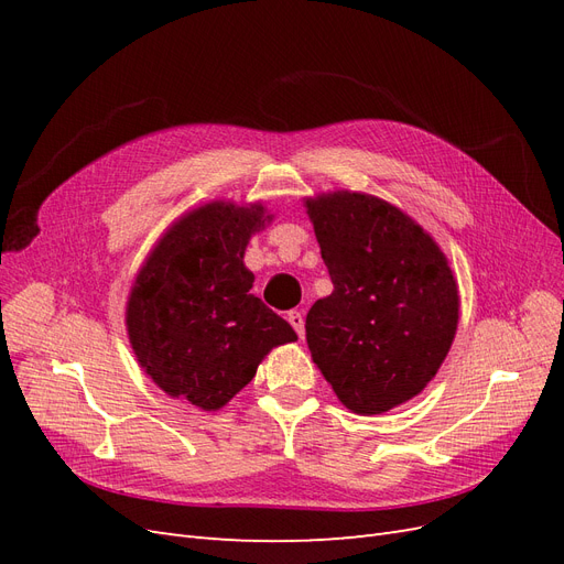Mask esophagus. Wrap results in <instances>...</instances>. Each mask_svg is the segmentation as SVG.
<instances>
[{
    "label": "esophagus",
    "mask_w": 564,
    "mask_h": 564,
    "mask_svg": "<svg viewBox=\"0 0 564 564\" xmlns=\"http://www.w3.org/2000/svg\"><path fill=\"white\" fill-rule=\"evenodd\" d=\"M289 324H292V327L296 329V334H299V338H303V334H305V319H303V313H299V311H292L289 313Z\"/></svg>",
    "instance_id": "obj_1"
}]
</instances>
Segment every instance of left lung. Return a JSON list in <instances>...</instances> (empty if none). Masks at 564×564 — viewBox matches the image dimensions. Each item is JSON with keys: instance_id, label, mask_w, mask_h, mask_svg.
<instances>
[{"instance_id": "obj_1", "label": "left lung", "mask_w": 564, "mask_h": 564, "mask_svg": "<svg viewBox=\"0 0 564 564\" xmlns=\"http://www.w3.org/2000/svg\"><path fill=\"white\" fill-rule=\"evenodd\" d=\"M334 292L305 317L313 362L350 412L404 404L433 381L458 327V284L431 232L381 197H305Z\"/></svg>"}]
</instances>
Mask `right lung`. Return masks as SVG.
Wrapping results in <instances>:
<instances>
[{
    "instance_id": "1",
    "label": "right lung",
    "mask_w": 564,
    "mask_h": 564,
    "mask_svg": "<svg viewBox=\"0 0 564 564\" xmlns=\"http://www.w3.org/2000/svg\"><path fill=\"white\" fill-rule=\"evenodd\" d=\"M270 220L261 202L202 204L166 228L135 272L124 313L129 344L169 398L216 412L272 348L299 338L251 294L245 251Z\"/></svg>"
}]
</instances>
